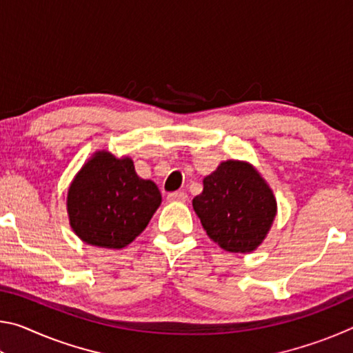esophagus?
Listing matches in <instances>:
<instances>
[{
	"instance_id": "esophagus-1",
	"label": "esophagus",
	"mask_w": 353,
	"mask_h": 353,
	"mask_svg": "<svg viewBox=\"0 0 353 353\" xmlns=\"http://www.w3.org/2000/svg\"><path fill=\"white\" fill-rule=\"evenodd\" d=\"M187 193H183V191H174V193H170L168 194V201L170 202H185L187 201Z\"/></svg>"
}]
</instances>
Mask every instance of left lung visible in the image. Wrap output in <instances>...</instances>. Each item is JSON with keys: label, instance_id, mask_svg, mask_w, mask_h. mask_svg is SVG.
Returning <instances> with one entry per match:
<instances>
[{"label": "left lung", "instance_id": "8db88e82", "mask_svg": "<svg viewBox=\"0 0 353 353\" xmlns=\"http://www.w3.org/2000/svg\"><path fill=\"white\" fill-rule=\"evenodd\" d=\"M201 224L227 252L246 254L260 246L277 213L272 190L252 165L227 160L204 177L193 199Z\"/></svg>", "mask_w": 353, "mask_h": 353}]
</instances>
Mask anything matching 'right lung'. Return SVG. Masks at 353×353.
Returning <instances> with one entry per match:
<instances>
[{
    "instance_id": "1",
    "label": "right lung",
    "mask_w": 353,
    "mask_h": 353,
    "mask_svg": "<svg viewBox=\"0 0 353 353\" xmlns=\"http://www.w3.org/2000/svg\"><path fill=\"white\" fill-rule=\"evenodd\" d=\"M160 202L157 185L137 176L132 159L98 151L71 182L67 212L83 243L123 249L146 229Z\"/></svg>"
}]
</instances>
